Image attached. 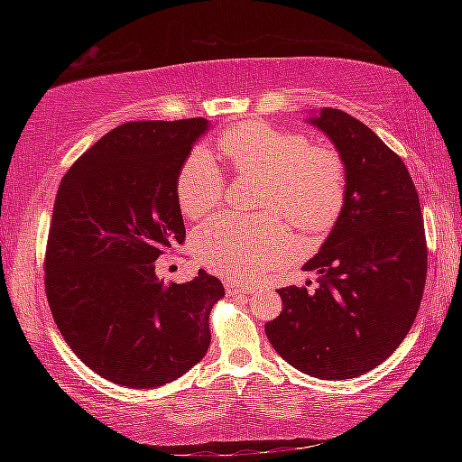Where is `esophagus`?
<instances>
[{"instance_id": "esophagus-1", "label": "esophagus", "mask_w": 462, "mask_h": 462, "mask_svg": "<svg viewBox=\"0 0 462 462\" xmlns=\"http://www.w3.org/2000/svg\"><path fill=\"white\" fill-rule=\"evenodd\" d=\"M226 293L236 295V293H253V287L240 285L238 281H226Z\"/></svg>"}]
</instances>
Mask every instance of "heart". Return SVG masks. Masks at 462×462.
<instances>
[{
    "mask_svg": "<svg viewBox=\"0 0 462 462\" xmlns=\"http://www.w3.org/2000/svg\"><path fill=\"white\" fill-rule=\"evenodd\" d=\"M220 148L238 175L261 179L259 208L267 216L238 220L220 216L195 232L193 248L201 264L232 279L267 271L289 250L287 226L318 236L332 228L346 201V165L326 146H311L300 132L264 122L238 124L220 136ZM226 183L206 151H193L179 169L175 195L181 212L198 220L220 208Z\"/></svg>",
    "mask_w": 462,
    "mask_h": 462,
    "instance_id": "heart-1",
    "label": "heart"
}]
</instances>
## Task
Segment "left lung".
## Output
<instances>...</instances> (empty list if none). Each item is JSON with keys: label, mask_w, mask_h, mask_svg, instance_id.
Instances as JSON below:
<instances>
[{"label": "left lung", "mask_w": 462, "mask_h": 462, "mask_svg": "<svg viewBox=\"0 0 462 462\" xmlns=\"http://www.w3.org/2000/svg\"><path fill=\"white\" fill-rule=\"evenodd\" d=\"M346 165V201L319 253L303 264L318 287H281L264 324L273 348L318 379H353L400 346L420 310L428 248L416 185L400 154L342 109L310 118Z\"/></svg>", "instance_id": "1"}]
</instances>
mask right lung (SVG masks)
<instances>
[{
    "label": "right lung",
    "instance_id": "1",
    "mask_svg": "<svg viewBox=\"0 0 462 462\" xmlns=\"http://www.w3.org/2000/svg\"><path fill=\"white\" fill-rule=\"evenodd\" d=\"M208 120L128 122L67 171L54 199L44 289L54 324L99 377L161 387L208 353L220 279L156 277V259L185 242L175 181Z\"/></svg>",
    "mask_w": 462,
    "mask_h": 462
}]
</instances>
